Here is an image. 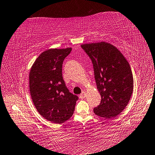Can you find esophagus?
<instances>
[{
	"instance_id": "obj_1",
	"label": "esophagus",
	"mask_w": 155,
	"mask_h": 155,
	"mask_svg": "<svg viewBox=\"0 0 155 155\" xmlns=\"http://www.w3.org/2000/svg\"><path fill=\"white\" fill-rule=\"evenodd\" d=\"M86 96H87V93H86V91H82V94L80 95V97L81 99H83V98H84Z\"/></svg>"
}]
</instances>
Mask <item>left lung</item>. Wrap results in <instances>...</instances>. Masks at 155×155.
I'll return each mask as SVG.
<instances>
[{"label":"left lung","instance_id":"left-lung-1","mask_svg":"<svg viewBox=\"0 0 155 155\" xmlns=\"http://www.w3.org/2000/svg\"><path fill=\"white\" fill-rule=\"evenodd\" d=\"M94 66L101 104L94 114L105 118L115 117L129 102L134 87L132 70L117 48L104 41L81 45Z\"/></svg>","mask_w":155,"mask_h":155}]
</instances>
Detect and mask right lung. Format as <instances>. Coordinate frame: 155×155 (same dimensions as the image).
<instances>
[{
    "mask_svg": "<svg viewBox=\"0 0 155 155\" xmlns=\"http://www.w3.org/2000/svg\"><path fill=\"white\" fill-rule=\"evenodd\" d=\"M71 48L48 49L30 68V91L35 107L47 120L63 123L73 114L78 97L69 92L62 77V64Z\"/></svg>",
    "mask_w": 155,
    "mask_h": 155,
    "instance_id": "add662e5",
    "label": "right lung"
}]
</instances>
